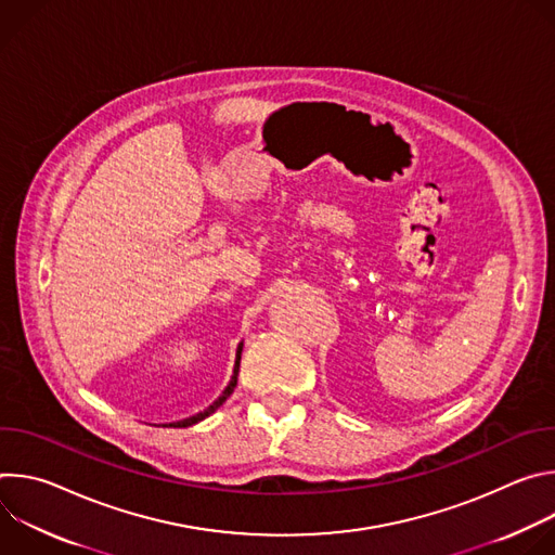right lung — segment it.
Instances as JSON below:
<instances>
[{
	"instance_id": "right-lung-1",
	"label": "right lung",
	"mask_w": 555,
	"mask_h": 555,
	"mask_svg": "<svg viewBox=\"0 0 555 555\" xmlns=\"http://www.w3.org/2000/svg\"><path fill=\"white\" fill-rule=\"evenodd\" d=\"M240 362H242V345H240V349H236V362H234V375H232V379H230V384L225 386V390L219 395V400H215L204 413H197V415H193V417H189V420H182V422H173V424H169V426H173V428H189V426H193V424H197V422H202V420H206L210 413H215L228 398H230V392L234 390V386H236V375H240Z\"/></svg>"
}]
</instances>
